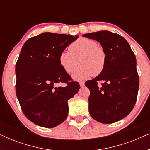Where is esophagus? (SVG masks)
<instances>
[{"mask_svg":"<svg viewBox=\"0 0 150 150\" xmlns=\"http://www.w3.org/2000/svg\"><path fill=\"white\" fill-rule=\"evenodd\" d=\"M79 84H80V86H81V87H84V86H85V82H83V81H81L79 83Z\"/></svg>","mask_w":150,"mask_h":150,"instance_id":"34e87169","label":"esophagus"}]
</instances>
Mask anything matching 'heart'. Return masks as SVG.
Returning a JSON list of instances; mask_svg holds the SVG:
<instances>
[{
  "label": "heart",
  "instance_id": "heart-1",
  "mask_svg": "<svg viewBox=\"0 0 150 150\" xmlns=\"http://www.w3.org/2000/svg\"><path fill=\"white\" fill-rule=\"evenodd\" d=\"M69 52L63 51L59 57V63L63 70L71 73L78 63L81 66L72 74L75 81H83L92 76L101 74L105 67L106 54L102 47L95 41L87 38L79 39L69 47Z\"/></svg>",
  "mask_w": 150,
  "mask_h": 150
}]
</instances>
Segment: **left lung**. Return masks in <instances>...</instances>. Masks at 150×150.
<instances>
[{
  "label": "left lung",
  "mask_w": 150,
  "mask_h": 150,
  "mask_svg": "<svg viewBox=\"0 0 150 150\" xmlns=\"http://www.w3.org/2000/svg\"><path fill=\"white\" fill-rule=\"evenodd\" d=\"M100 43L106 54L103 71L85 83L90 90L89 111L102 124L118 122L131 112L137 101L139 87L137 60L130 45L120 35L108 31L84 34ZM104 80L101 88L97 81Z\"/></svg>",
  "instance_id": "left-lung-1"
}]
</instances>
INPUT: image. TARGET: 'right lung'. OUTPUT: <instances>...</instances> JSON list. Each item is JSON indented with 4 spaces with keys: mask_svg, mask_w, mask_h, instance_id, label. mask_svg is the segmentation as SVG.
Returning <instances> with one entry per match:
<instances>
[{
    "mask_svg": "<svg viewBox=\"0 0 150 150\" xmlns=\"http://www.w3.org/2000/svg\"><path fill=\"white\" fill-rule=\"evenodd\" d=\"M78 35L46 32L28 39L16 65V95L24 115L34 124L54 128L66 120L67 101L78 93L79 83L59 63V57ZM67 83L66 87H56Z\"/></svg>",
    "mask_w": 150,
    "mask_h": 150,
    "instance_id": "1",
    "label": "right lung"
}]
</instances>
